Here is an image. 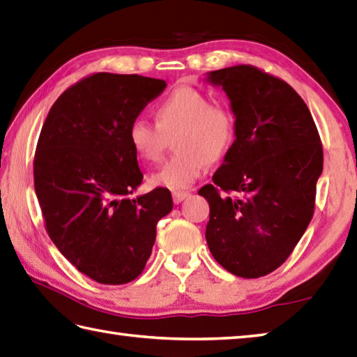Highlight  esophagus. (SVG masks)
Returning a JSON list of instances; mask_svg holds the SVG:
<instances>
[{
    "label": "esophagus",
    "mask_w": 357,
    "mask_h": 357,
    "mask_svg": "<svg viewBox=\"0 0 357 357\" xmlns=\"http://www.w3.org/2000/svg\"><path fill=\"white\" fill-rule=\"evenodd\" d=\"M188 195H190L188 192H173V202L174 204H179V202H183L185 198H188Z\"/></svg>",
    "instance_id": "obj_1"
}]
</instances>
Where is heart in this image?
I'll list each match as a JSON object with an SVG mask.
<instances>
[{"instance_id":"b5f03b06","label":"heart","mask_w":357,"mask_h":357,"mask_svg":"<svg viewBox=\"0 0 357 357\" xmlns=\"http://www.w3.org/2000/svg\"><path fill=\"white\" fill-rule=\"evenodd\" d=\"M156 123L137 117L128 125L131 150L144 162H158L165 137L174 136L178 153L151 176V184L170 190L193 185L235 141V119L226 107L213 105L211 97L192 86H181L164 97L155 108Z\"/></svg>"}]
</instances>
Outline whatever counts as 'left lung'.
<instances>
[{
  "label": "left lung",
  "instance_id": "8db88e82",
  "mask_svg": "<svg viewBox=\"0 0 357 357\" xmlns=\"http://www.w3.org/2000/svg\"><path fill=\"white\" fill-rule=\"evenodd\" d=\"M235 117V141L213 184L199 190L211 207L206 240L230 274L258 278L291 255L310 226L324 150L308 107L288 83L254 66L206 74ZM216 186L243 195L220 197Z\"/></svg>",
  "mask_w": 357,
  "mask_h": 357
}]
</instances>
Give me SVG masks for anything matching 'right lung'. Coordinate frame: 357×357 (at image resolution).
Here are the masks:
<instances>
[{
	"mask_svg": "<svg viewBox=\"0 0 357 357\" xmlns=\"http://www.w3.org/2000/svg\"><path fill=\"white\" fill-rule=\"evenodd\" d=\"M167 83L137 74L99 73L66 89L49 109L33 160L35 193L60 254L103 284L141 274L172 193L142 184L128 125Z\"/></svg>",
	"mask_w": 357,
	"mask_h": 357,
	"instance_id": "add662e5",
	"label": "right lung"
}]
</instances>
